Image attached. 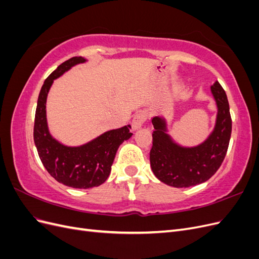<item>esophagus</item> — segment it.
<instances>
[{"instance_id":"obj_1","label":"esophagus","mask_w":259,"mask_h":259,"mask_svg":"<svg viewBox=\"0 0 259 259\" xmlns=\"http://www.w3.org/2000/svg\"><path fill=\"white\" fill-rule=\"evenodd\" d=\"M146 119H147V116H146V114L144 112H142V111L137 112L134 115V117H133V121H132V127H133V130L136 131V130L142 127L143 125H144V123L146 122Z\"/></svg>"}]
</instances>
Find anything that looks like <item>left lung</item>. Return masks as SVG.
I'll return each mask as SVG.
<instances>
[{"mask_svg":"<svg viewBox=\"0 0 259 259\" xmlns=\"http://www.w3.org/2000/svg\"><path fill=\"white\" fill-rule=\"evenodd\" d=\"M218 108L215 128L204 143L186 148L173 142L167 134L166 122L160 116L152 119V148L150 165L162 183L176 188H187L206 182L221 167L231 137L232 121L229 103L222 85L210 86Z\"/></svg>","mask_w":259,"mask_h":259,"instance_id":"obj_1","label":"left lung"}]
</instances>
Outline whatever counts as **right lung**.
<instances>
[{
	"label": "right lung",
	"mask_w": 259,
	"mask_h": 259,
	"mask_svg": "<svg viewBox=\"0 0 259 259\" xmlns=\"http://www.w3.org/2000/svg\"><path fill=\"white\" fill-rule=\"evenodd\" d=\"M85 61L83 57L70 58L44 81L38 94L33 127L34 144L46 170L58 183L76 189H89L104 184L110 175L117 148L133 135L130 132L131 125H125L108 131L83 146L68 147L50 134L46 121V98L51 86L55 79L70 68Z\"/></svg>",
	"instance_id": "right-lung-1"
}]
</instances>
